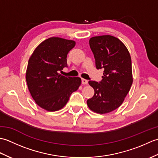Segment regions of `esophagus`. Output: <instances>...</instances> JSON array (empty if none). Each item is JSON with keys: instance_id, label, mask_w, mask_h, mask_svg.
Here are the masks:
<instances>
[{"instance_id": "34e87169", "label": "esophagus", "mask_w": 158, "mask_h": 158, "mask_svg": "<svg viewBox=\"0 0 158 158\" xmlns=\"http://www.w3.org/2000/svg\"><path fill=\"white\" fill-rule=\"evenodd\" d=\"M81 83H82L83 85H87L88 83V80L85 79H81Z\"/></svg>"}]
</instances>
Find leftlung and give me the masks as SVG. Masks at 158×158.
<instances>
[{
  "label": "left lung",
  "mask_w": 158,
  "mask_h": 158,
  "mask_svg": "<svg viewBox=\"0 0 158 158\" xmlns=\"http://www.w3.org/2000/svg\"><path fill=\"white\" fill-rule=\"evenodd\" d=\"M89 43L96 69H103L104 72L100 82H88L94 89V95L87 104L94 112L108 113L122 105L132 86L131 57L126 45L115 36H94Z\"/></svg>",
  "instance_id": "8db88e82"
}]
</instances>
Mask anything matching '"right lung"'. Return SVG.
<instances>
[{
    "label": "right lung",
    "instance_id": "obj_1",
    "mask_svg": "<svg viewBox=\"0 0 158 158\" xmlns=\"http://www.w3.org/2000/svg\"><path fill=\"white\" fill-rule=\"evenodd\" d=\"M75 45L73 40L51 37L40 43L30 57L26 73L29 92L36 105L48 111L62 109L81 85L79 77L60 74Z\"/></svg>",
    "mask_w": 158,
    "mask_h": 158
}]
</instances>
